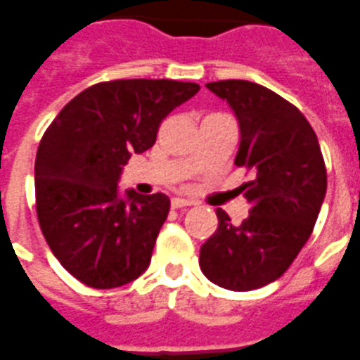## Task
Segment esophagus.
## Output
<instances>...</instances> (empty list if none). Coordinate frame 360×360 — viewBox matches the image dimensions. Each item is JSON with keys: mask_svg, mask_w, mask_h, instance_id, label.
<instances>
[{"mask_svg": "<svg viewBox=\"0 0 360 360\" xmlns=\"http://www.w3.org/2000/svg\"><path fill=\"white\" fill-rule=\"evenodd\" d=\"M170 205L174 207V209H180V207L193 205V201H190V199H186V198H172Z\"/></svg>", "mask_w": 360, "mask_h": 360, "instance_id": "obj_1", "label": "esophagus"}]
</instances>
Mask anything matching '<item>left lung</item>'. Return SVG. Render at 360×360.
Returning <instances> with one entry per match:
<instances>
[{
  "label": "left lung",
  "instance_id": "left-lung-1",
  "mask_svg": "<svg viewBox=\"0 0 360 360\" xmlns=\"http://www.w3.org/2000/svg\"><path fill=\"white\" fill-rule=\"evenodd\" d=\"M240 124L236 165L253 172L240 191L249 217L232 224L219 209V228L201 245L199 266L212 284L249 291L290 269L313 234L326 195V167L313 126L284 97L248 80L209 82Z\"/></svg>",
  "mask_w": 360,
  "mask_h": 360
}]
</instances>
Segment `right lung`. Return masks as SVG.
<instances>
[{
  "label": "right lung",
  "mask_w": 360,
  "mask_h": 360,
  "mask_svg": "<svg viewBox=\"0 0 360 360\" xmlns=\"http://www.w3.org/2000/svg\"><path fill=\"white\" fill-rule=\"evenodd\" d=\"M199 91L195 82L112 80L65 105L36 153V211L59 263L82 284L111 290L141 276L167 220L165 193L119 191L132 153L153 148L162 119Z\"/></svg>",
  "instance_id": "add662e5"
}]
</instances>
